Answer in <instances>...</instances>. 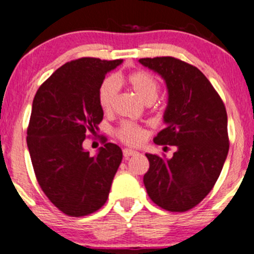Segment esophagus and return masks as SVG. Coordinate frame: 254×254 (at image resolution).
<instances>
[{
	"label": "esophagus",
	"mask_w": 254,
	"mask_h": 254,
	"mask_svg": "<svg viewBox=\"0 0 254 254\" xmlns=\"http://www.w3.org/2000/svg\"><path fill=\"white\" fill-rule=\"evenodd\" d=\"M134 154H137V152H135V150L129 149V148H125L124 149V157L125 158H129L130 155H134Z\"/></svg>",
	"instance_id": "obj_1"
}]
</instances>
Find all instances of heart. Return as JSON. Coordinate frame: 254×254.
Here are the masks:
<instances>
[{
    "instance_id": "obj_1",
    "label": "heart",
    "mask_w": 254,
    "mask_h": 254,
    "mask_svg": "<svg viewBox=\"0 0 254 254\" xmlns=\"http://www.w3.org/2000/svg\"><path fill=\"white\" fill-rule=\"evenodd\" d=\"M125 81L129 85L130 89L135 92L138 97L144 104H152L157 100L159 92V84L158 80L150 72L145 70H135L125 76ZM119 86L114 79H106L99 87V105L105 112L111 111L114 102L116 100ZM117 135L122 142L127 144H138L145 137V130L142 127L137 126L130 122L121 125L117 130Z\"/></svg>"
}]
</instances>
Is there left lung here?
I'll return each mask as SVG.
<instances>
[{"mask_svg": "<svg viewBox=\"0 0 254 254\" xmlns=\"http://www.w3.org/2000/svg\"><path fill=\"white\" fill-rule=\"evenodd\" d=\"M139 63L164 79L169 95L167 127L154 143L178 148L170 159L147 153L149 169L143 183L155 205L167 211H188L211 191L227 158L226 107L194 65L173 57L143 58Z\"/></svg>", "mask_w": 254, "mask_h": 254, "instance_id": "left-lung-1", "label": "left lung"}]
</instances>
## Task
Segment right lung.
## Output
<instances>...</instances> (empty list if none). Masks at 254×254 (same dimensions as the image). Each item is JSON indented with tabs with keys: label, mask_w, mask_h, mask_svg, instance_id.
<instances>
[{
	"label": "right lung",
	"mask_w": 254,
	"mask_h": 254,
	"mask_svg": "<svg viewBox=\"0 0 254 254\" xmlns=\"http://www.w3.org/2000/svg\"><path fill=\"white\" fill-rule=\"evenodd\" d=\"M122 62L71 60L55 70L34 96L27 129L32 164L43 192L67 216L81 217L101 209L122 162L121 148L106 138L95 157L82 147L104 119L100 85Z\"/></svg>",
	"instance_id": "right-lung-1"
}]
</instances>
